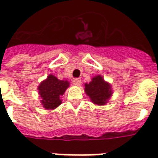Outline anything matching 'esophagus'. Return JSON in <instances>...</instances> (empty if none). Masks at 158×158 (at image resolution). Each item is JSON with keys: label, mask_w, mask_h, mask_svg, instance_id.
I'll use <instances>...</instances> for the list:
<instances>
[{"label": "esophagus", "mask_w": 158, "mask_h": 158, "mask_svg": "<svg viewBox=\"0 0 158 158\" xmlns=\"http://www.w3.org/2000/svg\"><path fill=\"white\" fill-rule=\"evenodd\" d=\"M73 84L75 85H80L81 84V79H74L73 80Z\"/></svg>", "instance_id": "esophagus-1"}]
</instances>
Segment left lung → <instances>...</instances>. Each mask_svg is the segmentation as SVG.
Returning a JSON list of instances; mask_svg holds the SVG:
<instances>
[{
  "mask_svg": "<svg viewBox=\"0 0 158 158\" xmlns=\"http://www.w3.org/2000/svg\"><path fill=\"white\" fill-rule=\"evenodd\" d=\"M85 93L89 96L93 103L98 105H103L112 94L110 84L103 80L100 75L93 78L89 84H85Z\"/></svg>",
  "mask_w": 158,
  "mask_h": 158,
  "instance_id": "obj_1",
  "label": "left lung"
}]
</instances>
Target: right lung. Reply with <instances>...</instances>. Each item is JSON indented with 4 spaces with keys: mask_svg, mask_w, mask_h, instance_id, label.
<instances>
[{
    "mask_svg": "<svg viewBox=\"0 0 158 158\" xmlns=\"http://www.w3.org/2000/svg\"><path fill=\"white\" fill-rule=\"evenodd\" d=\"M68 81L60 80L52 74L48 76L39 86V94L41 103L46 109H54L61 103L60 96L64 94L69 87Z\"/></svg>",
    "mask_w": 158,
    "mask_h": 158,
    "instance_id": "add662e5",
    "label": "right lung"
}]
</instances>
